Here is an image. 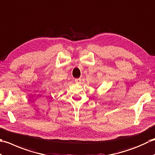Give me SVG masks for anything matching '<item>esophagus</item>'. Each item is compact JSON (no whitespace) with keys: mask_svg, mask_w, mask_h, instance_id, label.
<instances>
[{"mask_svg":"<svg viewBox=\"0 0 155 155\" xmlns=\"http://www.w3.org/2000/svg\"><path fill=\"white\" fill-rule=\"evenodd\" d=\"M75 83L78 84H81V80L80 78L75 79Z\"/></svg>","mask_w":155,"mask_h":155,"instance_id":"1","label":"esophagus"}]
</instances>
